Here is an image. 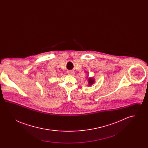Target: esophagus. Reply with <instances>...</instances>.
<instances>
[{
	"label": "esophagus",
	"mask_w": 148,
	"mask_h": 148,
	"mask_svg": "<svg viewBox=\"0 0 148 148\" xmlns=\"http://www.w3.org/2000/svg\"><path fill=\"white\" fill-rule=\"evenodd\" d=\"M68 74H69V75H74L75 73H74V72H73V71H69Z\"/></svg>",
	"instance_id": "1"
}]
</instances>
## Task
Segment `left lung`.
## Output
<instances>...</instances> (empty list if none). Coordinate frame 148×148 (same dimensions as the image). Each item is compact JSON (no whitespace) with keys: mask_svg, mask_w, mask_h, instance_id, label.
Listing matches in <instances>:
<instances>
[{"mask_svg":"<svg viewBox=\"0 0 148 148\" xmlns=\"http://www.w3.org/2000/svg\"><path fill=\"white\" fill-rule=\"evenodd\" d=\"M94 83V80L92 79H89V85H92V83Z\"/></svg>","mask_w":148,"mask_h":148,"instance_id":"1","label":"left lung"}]
</instances>
